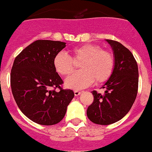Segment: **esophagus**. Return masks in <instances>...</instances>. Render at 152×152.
<instances>
[{
	"instance_id": "esophagus-1",
	"label": "esophagus",
	"mask_w": 152,
	"mask_h": 152,
	"mask_svg": "<svg viewBox=\"0 0 152 152\" xmlns=\"http://www.w3.org/2000/svg\"><path fill=\"white\" fill-rule=\"evenodd\" d=\"M80 94H81V91H77V90H75V96H79Z\"/></svg>"
}]
</instances>
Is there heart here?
<instances>
[{"label": "heart", "instance_id": "heart-1", "mask_svg": "<svg viewBox=\"0 0 152 152\" xmlns=\"http://www.w3.org/2000/svg\"><path fill=\"white\" fill-rule=\"evenodd\" d=\"M72 57L65 52L57 53L53 58L54 69L60 75L66 76L79 63V71L69 76L65 86L73 89H81L94 83H103L108 81L115 68V56L108 50L103 49L99 44H86L70 50Z\"/></svg>", "mask_w": 152, "mask_h": 152}]
</instances>
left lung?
Here are the masks:
<instances>
[{
    "instance_id": "left-lung-1",
    "label": "left lung",
    "mask_w": 152,
    "mask_h": 152,
    "mask_svg": "<svg viewBox=\"0 0 152 152\" xmlns=\"http://www.w3.org/2000/svg\"><path fill=\"white\" fill-rule=\"evenodd\" d=\"M114 51L115 68L103 86L102 95L93 91L94 100L87 108L91 121L98 125H110L128 113L134 103L138 89V69L132 53L117 41L107 39Z\"/></svg>"
}]
</instances>
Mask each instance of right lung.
<instances>
[{
  "label": "right lung",
  "mask_w": 152,
  "mask_h": 152,
  "mask_svg": "<svg viewBox=\"0 0 152 152\" xmlns=\"http://www.w3.org/2000/svg\"><path fill=\"white\" fill-rule=\"evenodd\" d=\"M65 47L61 41H35L16 56L11 69V90L18 108L39 125L60 122L75 96L72 90L63 89L53 66L54 56Z\"/></svg>",
  "instance_id": "obj_1"
}]
</instances>
